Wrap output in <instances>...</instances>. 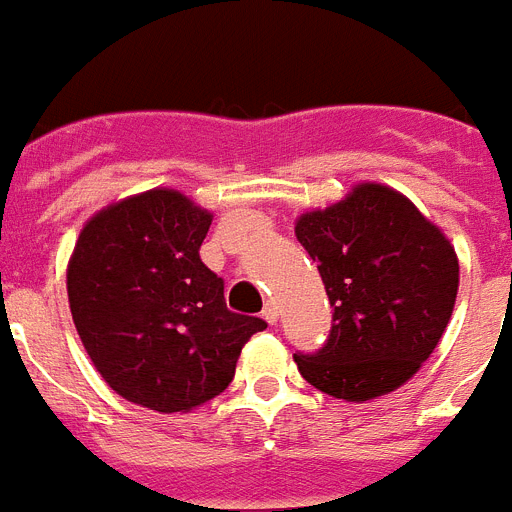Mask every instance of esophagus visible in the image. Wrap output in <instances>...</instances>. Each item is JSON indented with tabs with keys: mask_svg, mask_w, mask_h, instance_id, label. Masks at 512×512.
Returning a JSON list of instances; mask_svg holds the SVG:
<instances>
[{
	"mask_svg": "<svg viewBox=\"0 0 512 512\" xmlns=\"http://www.w3.org/2000/svg\"><path fill=\"white\" fill-rule=\"evenodd\" d=\"M262 317H265V322L268 324L278 322V306H275V301H268V304H265V309H262Z\"/></svg>",
	"mask_w": 512,
	"mask_h": 512,
	"instance_id": "1",
	"label": "esophagus"
}]
</instances>
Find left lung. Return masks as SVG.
<instances>
[{
    "label": "left lung",
    "instance_id": "8db88e82",
    "mask_svg": "<svg viewBox=\"0 0 512 512\" xmlns=\"http://www.w3.org/2000/svg\"><path fill=\"white\" fill-rule=\"evenodd\" d=\"M296 239L317 262L332 306L322 348L293 353L319 391L366 402L430 358L459 291L456 252L415 206L384 185H358L327 211L304 213Z\"/></svg>",
    "mask_w": 512,
    "mask_h": 512
}]
</instances>
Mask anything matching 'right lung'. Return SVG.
Masks as SVG:
<instances>
[{"label":"right lung","mask_w":512,"mask_h":512,"mask_svg":"<svg viewBox=\"0 0 512 512\" xmlns=\"http://www.w3.org/2000/svg\"><path fill=\"white\" fill-rule=\"evenodd\" d=\"M211 213L175 190H149L100 211L66 273L71 317L100 376L157 412L219 397L244 342L268 322L226 306L224 278L201 244Z\"/></svg>","instance_id":"add662e5"}]
</instances>
